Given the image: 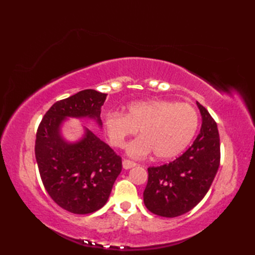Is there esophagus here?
Here are the masks:
<instances>
[{
  "instance_id": "34e87169",
  "label": "esophagus",
  "mask_w": 255,
  "mask_h": 255,
  "mask_svg": "<svg viewBox=\"0 0 255 255\" xmlns=\"http://www.w3.org/2000/svg\"><path fill=\"white\" fill-rule=\"evenodd\" d=\"M137 165V163H134L133 161H130V160H123V167L125 170H129V169H131V167H133V166H136Z\"/></svg>"
}]
</instances>
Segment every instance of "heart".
<instances>
[{"mask_svg": "<svg viewBox=\"0 0 255 255\" xmlns=\"http://www.w3.org/2000/svg\"><path fill=\"white\" fill-rule=\"evenodd\" d=\"M104 131L116 148L140 131L138 139L129 143L128 154L142 158L154 152L155 158L167 160L182 153L191 143L198 127V114L187 103L167 100L134 102L127 114L111 112L104 117Z\"/></svg>", "mask_w": 255, "mask_h": 255, "instance_id": "heart-1", "label": "heart"}]
</instances>
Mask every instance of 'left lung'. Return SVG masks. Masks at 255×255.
Listing matches in <instances>:
<instances>
[{
    "mask_svg": "<svg viewBox=\"0 0 255 255\" xmlns=\"http://www.w3.org/2000/svg\"><path fill=\"white\" fill-rule=\"evenodd\" d=\"M196 104L202 127L193 144L171 163L148 169L143 203L161 217H177L192 210L207 194L217 174L220 162L217 124L203 105Z\"/></svg>",
    "mask_w": 255,
    "mask_h": 255,
    "instance_id": "8db88e82",
    "label": "left lung"
}]
</instances>
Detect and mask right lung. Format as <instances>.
Listing matches in <instances>:
<instances>
[{
	"label": "right lung",
	"mask_w": 255,
	"mask_h": 255,
	"mask_svg": "<svg viewBox=\"0 0 255 255\" xmlns=\"http://www.w3.org/2000/svg\"><path fill=\"white\" fill-rule=\"evenodd\" d=\"M107 94L84 90L55 103L38 127L36 161L41 181L53 202L70 213L85 215L101 209L122 172V158L83 127L69 141L62 133L68 118L92 119L102 128L101 111Z\"/></svg>",
	"instance_id": "1"
}]
</instances>
